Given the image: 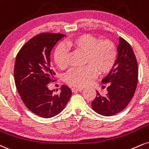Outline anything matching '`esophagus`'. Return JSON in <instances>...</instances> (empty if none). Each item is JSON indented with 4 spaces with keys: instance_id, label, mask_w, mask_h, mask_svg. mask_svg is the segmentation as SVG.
<instances>
[{
    "instance_id": "34e87169",
    "label": "esophagus",
    "mask_w": 149,
    "mask_h": 149,
    "mask_svg": "<svg viewBox=\"0 0 149 149\" xmlns=\"http://www.w3.org/2000/svg\"><path fill=\"white\" fill-rule=\"evenodd\" d=\"M83 88L82 87H73L72 89H71V90H72L73 92H80V91H82Z\"/></svg>"
}]
</instances>
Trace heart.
Listing matches in <instances>:
<instances>
[{"label": "heart", "instance_id": "b5f03b06", "mask_svg": "<svg viewBox=\"0 0 149 149\" xmlns=\"http://www.w3.org/2000/svg\"><path fill=\"white\" fill-rule=\"evenodd\" d=\"M74 49L85 53L84 64L81 68H73L66 76V82L76 87L87 85L96 74L110 71L117 59V51L114 43L108 39L100 40L94 36L84 34L69 39L63 46L56 49L54 62L59 69H65L68 66L67 50Z\"/></svg>", "mask_w": 149, "mask_h": 149}]
</instances>
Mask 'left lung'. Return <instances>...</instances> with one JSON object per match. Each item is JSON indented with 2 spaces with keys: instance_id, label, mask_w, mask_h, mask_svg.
<instances>
[{
  "instance_id": "obj_1",
  "label": "left lung",
  "mask_w": 149,
  "mask_h": 149,
  "mask_svg": "<svg viewBox=\"0 0 149 149\" xmlns=\"http://www.w3.org/2000/svg\"><path fill=\"white\" fill-rule=\"evenodd\" d=\"M117 59L114 67L101 82L107 84V93L101 96L96 91L92 107L101 115L110 116L122 111L131 101L138 78L137 62L131 46L125 39L119 38Z\"/></svg>"
}]
</instances>
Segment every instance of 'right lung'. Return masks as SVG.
Segmentation results:
<instances>
[{"label": "right lung", "instance_id": "1", "mask_svg": "<svg viewBox=\"0 0 149 149\" xmlns=\"http://www.w3.org/2000/svg\"><path fill=\"white\" fill-rule=\"evenodd\" d=\"M64 37L48 33L36 35L23 45L16 57L14 73L18 92L32 112L44 118L60 114L72 94L67 85H62L58 94L48 87L55 74L51 67V52Z\"/></svg>", "mask_w": 149, "mask_h": 149}]
</instances>
